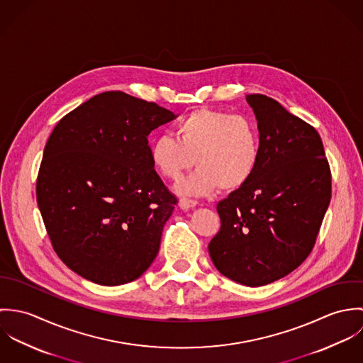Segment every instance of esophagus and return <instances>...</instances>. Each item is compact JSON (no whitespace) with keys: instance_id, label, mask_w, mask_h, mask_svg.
<instances>
[{"instance_id":"obj_1","label":"esophagus","mask_w":363,"mask_h":363,"mask_svg":"<svg viewBox=\"0 0 363 363\" xmlns=\"http://www.w3.org/2000/svg\"><path fill=\"white\" fill-rule=\"evenodd\" d=\"M199 203L196 201V200H191V199H186V197H183V199H180V201H179V207L182 208V209H189V208H194L197 206Z\"/></svg>"}]
</instances>
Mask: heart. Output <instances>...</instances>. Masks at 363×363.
<instances>
[{
    "instance_id": "1",
    "label": "heart",
    "mask_w": 363,
    "mask_h": 363,
    "mask_svg": "<svg viewBox=\"0 0 363 363\" xmlns=\"http://www.w3.org/2000/svg\"><path fill=\"white\" fill-rule=\"evenodd\" d=\"M176 137L159 135L151 145V162L170 182H179L196 163L199 170L182 191L208 194L218 187L233 191L257 169L259 128L247 116L203 107L177 123Z\"/></svg>"
}]
</instances>
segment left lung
<instances>
[{"label":"left lung","instance_id":"8db88e82","mask_svg":"<svg viewBox=\"0 0 363 363\" xmlns=\"http://www.w3.org/2000/svg\"><path fill=\"white\" fill-rule=\"evenodd\" d=\"M246 101L257 118L259 164L243 187L218 203L220 229L208 252L229 279L262 286L311 255L331 200V170L314 127L265 95Z\"/></svg>","mask_w":363,"mask_h":363}]
</instances>
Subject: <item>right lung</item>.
I'll use <instances>...</instances> for the list:
<instances>
[{
  "label": "right lung",
  "instance_id": "add662e5",
  "mask_svg": "<svg viewBox=\"0 0 363 363\" xmlns=\"http://www.w3.org/2000/svg\"><path fill=\"white\" fill-rule=\"evenodd\" d=\"M173 118L159 104L110 91L54 127L36 200L54 252L85 279L127 284L155 259L177 197L154 169L148 135Z\"/></svg>",
  "mask_w": 363,
  "mask_h": 363
}]
</instances>
